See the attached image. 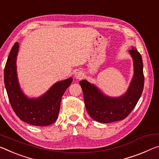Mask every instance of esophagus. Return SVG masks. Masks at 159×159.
Masks as SVG:
<instances>
[{
	"instance_id": "1",
	"label": "esophagus",
	"mask_w": 159,
	"mask_h": 159,
	"mask_svg": "<svg viewBox=\"0 0 159 159\" xmlns=\"http://www.w3.org/2000/svg\"><path fill=\"white\" fill-rule=\"evenodd\" d=\"M83 75H84V74H83L81 72L78 71V72H76V74H75V79H81V78L83 77Z\"/></svg>"
}]
</instances>
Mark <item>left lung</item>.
<instances>
[{"instance_id": "left-lung-1", "label": "left lung", "mask_w": 159, "mask_h": 159, "mask_svg": "<svg viewBox=\"0 0 159 159\" xmlns=\"http://www.w3.org/2000/svg\"><path fill=\"white\" fill-rule=\"evenodd\" d=\"M129 52L134 62V75L127 92L122 96L105 95L85 80L79 83L84 92L87 112L97 122L109 123L124 120L132 111L142 95L144 84L142 58L134 47Z\"/></svg>"}]
</instances>
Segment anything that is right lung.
<instances>
[{
	"label": "right lung",
	"instance_id": "obj_1",
	"mask_svg": "<svg viewBox=\"0 0 159 159\" xmlns=\"http://www.w3.org/2000/svg\"><path fill=\"white\" fill-rule=\"evenodd\" d=\"M19 44L12 47L4 69V83L9 101L17 117L35 126H48L57 120L60 103L72 78L54 84L47 92L37 98H29L20 87L17 75L16 60Z\"/></svg>",
	"mask_w": 159,
	"mask_h": 159
}]
</instances>
